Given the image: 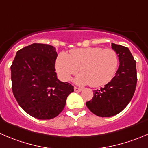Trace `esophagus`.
I'll use <instances>...</instances> for the list:
<instances>
[{"instance_id":"esophagus-1","label":"esophagus","mask_w":148,"mask_h":148,"mask_svg":"<svg viewBox=\"0 0 148 148\" xmlns=\"http://www.w3.org/2000/svg\"><path fill=\"white\" fill-rule=\"evenodd\" d=\"M74 91H75V92H80V91H82V89L81 88H79V87H74Z\"/></svg>"}]
</instances>
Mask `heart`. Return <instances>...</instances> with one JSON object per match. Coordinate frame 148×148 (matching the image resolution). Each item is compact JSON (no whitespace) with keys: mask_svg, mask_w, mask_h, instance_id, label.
<instances>
[{"mask_svg":"<svg viewBox=\"0 0 148 148\" xmlns=\"http://www.w3.org/2000/svg\"><path fill=\"white\" fill-rule=\"evenodd\" d=\"M118 65L119 57L114 50L99 47L73 49L69 54L62 53L56 61V68L63 80H69L79 69L82 73L75 78L76 83L90 84L93 87L109 82L115 75Z\"/></svg>","mask_w":148,"mask_h":148,"instance_id":"1","label":"heart"}]
</instances>
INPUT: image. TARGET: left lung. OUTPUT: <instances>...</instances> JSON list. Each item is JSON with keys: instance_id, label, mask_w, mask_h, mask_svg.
<instances>
[{"instance_id": "1", "label": "left lung", "mask_w": 148, "mask_h": 148, "mask_svg": "<svg viewBox=\"0 0 148 148\" xmlns=\"http://www.w3.org/2000/svg\"><path fill=\"white\" fill-rule=\"evenodd\" d=\"M119 66L115 77L100 90L93 91L92 99L86 103L92 113L100 117H110L122 111L134 95L137 86L136 61L127 47L112 43Z\"/></svg>"}]
</instances>
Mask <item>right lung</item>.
<instances>
[{
  "mask_svg": "<svg viewBox=\"0 0 148 148\" xmlns=\"http://www.w3.org/2000/svg\"><path fill=\"white\" fill-rule=\"evenodd\" d=\"M55 47L33 43L17 51L11 66L12 91L26 113L38 119H51L64 110L74 87L57 78Z\"/></svg>",
  "mask_w": 148,
  "mask_h": 148,
  "instance_id": "add662e5",
  "label": "right lung"
}]
</instances>
